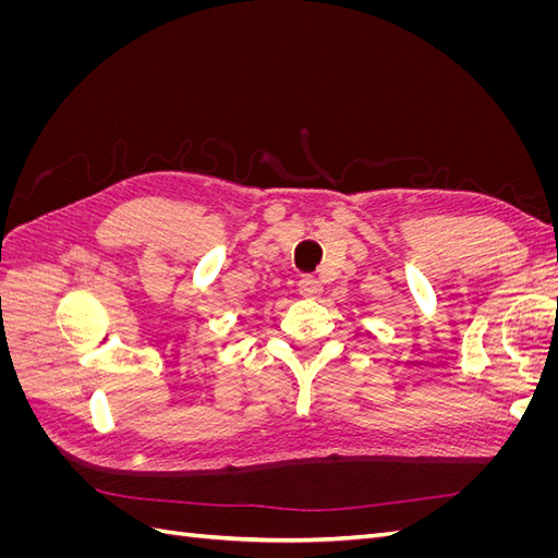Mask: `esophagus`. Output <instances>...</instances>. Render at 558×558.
Listing matches in <instances>:
<instances>
[{"instance_id":"34e87169","label":"esophagus","mask_w":558,"mask_h":558,"mask_svg":"<svg viewBox=\"0 0 558 558\" xmlns=\"http://www.w3.org/2000/svg\"><path fill=\"white\" fill-rule=\"evenodd\" d=\"M298 291H300V295H305V298H318L320 291H324V283L314 279V277H302L300 283H298Z\"/></svg>"}]
</instances>
